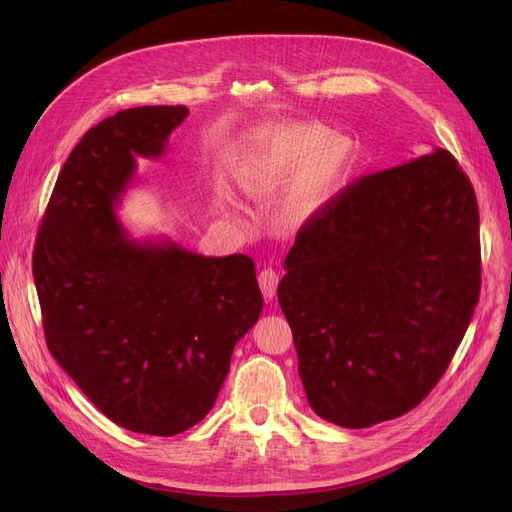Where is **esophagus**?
<instances>
[{
  "mask_svg": "<svg viewBox=\"0 0 512 512\" xmlns=\"http://www.w3.org/2000/svg\"><path fill=\"white\" fill-rule=\"evenodd\" d=\"M278 280H280V274L276 270H272V267H265V270L259 272V286L263 290V297L267 301H272L276 297V288H278Z\"/></svg>",
  "mask_w": 512,
  "mask_h": 512,
  "instance_id": "1",
  "label": "esophagus"
}]
</instances>
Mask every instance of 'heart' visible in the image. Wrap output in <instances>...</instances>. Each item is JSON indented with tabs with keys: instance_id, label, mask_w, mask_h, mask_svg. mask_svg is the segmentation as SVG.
<instances>
[{
	"instance_id": "1",
	"label": "heart",
	"mask_w": 512,
	"mask_h": 512,
	"mask_svg": "<svg viewBox=\"0 0 512 512\" xmlns=\"http://www.w3.org/2000/svg\"><path fill=\"white\" fill-rule=\"evenodd\" d=\"M361 159L359 143L317 122H280L257 130L236 172L255 199L286 193L278 207L284 228H301L330 209L351 186Z\"/></svg>"
}]
</instances>
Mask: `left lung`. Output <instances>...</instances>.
I'll use <instances>...</instances> for the list:
<instances>
[{"instance_id":"8db88e82","label":"left lung","mask_w":512,"mask_h":512,"mask_svg":"<svg viewBox=\"0 0 512 512\" xmlns=\"http://www.w3.org/2000/svg\"><path fill=\"white\" fill-rule=\"evenodd\" d=\"M284 270L278 303L311 409L351 429L405 415L479 301L473 186L440 147L369 174L299 230Z\"/></svg>"}]
</instances>
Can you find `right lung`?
Wrapping results in <instances>:
<instances>
[{
	"label": "right lung",
	"instance_id": "1",
	"mask_svg": "<svg viewBox=\"0 0 512 512\" xmlns=\"http://www.w3.org/2000/svg\"><path fill=\"white\" fill-rule=\"evenodd\" d=\"M186 116L145 105L93 126L53 186L33 253L53 359L107 419L164 438L211 411L263 309L251 257L130 238L118 218L137 159L164 155Z\"/></svg>",
	"mask_w": 512,
	"mask_h": 512
}]
</instances>
